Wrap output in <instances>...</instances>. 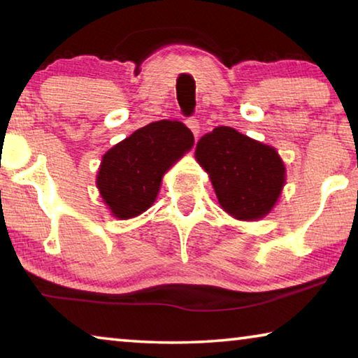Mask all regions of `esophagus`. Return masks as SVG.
<instances>
[{
	"label": "esophagus",
	"mask_w": 358,
	"mask_h": 358,
	"mask_svg": "<svg viewBox=\"0 0 358 358\" xmlns=\"http://www.w3.org/2000/svg\"><path fill=\"white\" fill-rule=\"evenodd\" d=\"M185 123H186L187 128H189V129L192 131V134L197 137L199 132H201V124H199V120L192 117V118H187V120L185 121Z\"/></svg>",
	"instance_id": "34e87169"
}]
</instances>
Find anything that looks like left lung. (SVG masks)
<instances>
[{
	"label": "left lung",
	"mask_w": 358,
	"mask_h": 358,
	"mask_svg": "<svg viewBox=\"0 0 358 358\" xmlns=\"http://www.w3.org/2000/svg\"><path fill=\"white\" fill-rule=\"evenodd\" d=\"M196 159L208 173L221 208L240 221L265 217L286 185V166L276 148L229 126L201 137Z\"/></svg>",
	"instance_id": "obj_1"
}]
</instances>
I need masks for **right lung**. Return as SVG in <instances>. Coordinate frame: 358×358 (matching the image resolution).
I'll list each match as a JSON object with an SVG mask.
<instances>
[{
    "mask_svg": "<svg viewBox=\"0 0 358 358\" xmlns=\"http://www.w3.org/2000/svg\"><path fill=\"white\" fill-rule=\"evenodd\" d=\"M181 121L161 120L132 132L102 156L96 186L113 217L131 220L155 203L162 177L192 148Z\"/></svg>",
    "mask_w": 358,
    "mask_h": 358,
    "instance_id": "1",
    "label": "right lung"
}]
</instances>
